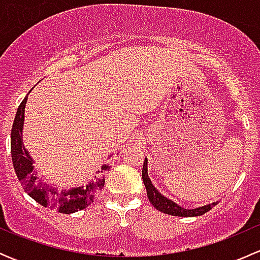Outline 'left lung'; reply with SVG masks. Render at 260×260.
Wrapping results in <instances>:
<instances>
[{
    "instance_id": "1",
    "label": "left lung",
    "mask_w": 260,
    "mask_h": 260,
    "mask_svg": "<svg viewBox=\"0 0 260 260\" xmlns=\"http://www.w3.org/2000/svg\"><path fill=\"white\" fill-rule=\"evenodd\" d=\"M142 180L143 183L146 186L147 196H148V200L151 201L152 205L157 209L158 211L165 212V214L174 215V216H181V217H192V216H200L204 215L205 212L211 210L215 205H217L219 201L216 203L208 204V205L200 206V208L196 209H183L181 208L179 204H176L175 201L170 200L166 196L162 195L158 190L153 186L151 179L148 177V169H147V158H145V164H143L142 169Z\"/></svg>"
}]
</instances>
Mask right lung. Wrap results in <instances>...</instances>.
<instances>
[{
  "label": "right lung",
  "mask_w": 260,
  "mask_h": 260,
  "mask_svg": "<svg viewBox=\"0 0 260 260\" xmlns=\"http://www.w3.org/2000/svg\"><path fill=\"white\" fill-rule=\"evenodd\" d=\"M26 103H27V96H25L18 107L11 131V156L17 179L20 180L25 192L44 208L57 210L61 214H73L83 210L93 203L95 193L103 188L104 180H106L104 174L111 169V166L103 165L98 171V176L79 187L64 188L60 191L56 186H51L39 179L38 172L34 170L35 161L25 148L22 141Z\"/></svg>",
  "instance_id": "obj_1"
}]
</instances>
